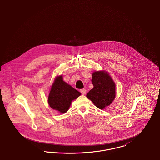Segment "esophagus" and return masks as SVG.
Wrapping results in <instances>:
<instances>
[{
	"mask_svg": "<svg viewBox=\"0 0 160 160\" xmlns=\"http://www.w3.org/2000/svg\"><path fill=\"white\" fill-rule=\"evenodd\" d=\"M80 91L83 95H84V94L86 93V90L85 89H80Z\"/></svg>",
	"mask_w": 160,
	"mask_h": 160,
	"instance_id": "1",
	"label": "esophagus"
}]
</instances>
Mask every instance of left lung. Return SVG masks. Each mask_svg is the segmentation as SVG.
Wrapping results in <instances>:
<instances>
[{"instance_id": "left-lung-1", "label": "left lung", "mask_w": 160, "mask_h": 160, "mask_svg": "<svg viewBox=\"0 0 160 160\" xmlns=\"http://www.w3.org/2000/svg\"><path fill=\"white\" fill-rule=\"evenodd\" d=\"M92 83L93 88L87 93L86 97L98 108L104 109L115 98L114 82L106 72L96 71L92 74Z\"/></svg>"}]
</instances>
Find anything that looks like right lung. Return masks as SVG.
Returning <instances> with one entry per match:
<instances>
[{
	"mask_svg": "<svg viewBox=\"0 0 160 160\" xmlns=\"http://www.w3.org/2000/svg\"><path fill=\"white\" fill-rule=\"evenodd\" d=\"M80 95L79 92L65 83L61 76L56 77L52 86L48 102L53 109L64 113L68 111L71 101Z\"/></svg>",
	"mask_w": 160,
	"mask_h": 160,
	"instance_id": "1",
	"label": "right lung"
}]
</instances>
